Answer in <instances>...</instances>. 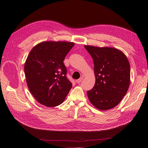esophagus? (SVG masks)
Listing matches in <instances>:
<instances>
[{
    "label": "esophagus",
    "mask_w": 148,
    "mask_h": 148,
    "mask_svg": "<svg viewBox=\"0 0 148 148\" xmlns=\"http://www.w3.org/2000/svg\"><path fill=\"white\" fill-rule=\"evenodd\" d=\"M82 80H83V77H81L80 78H79L78 79H77V80H76V82H77V83H79Z\"/></svg>",
    "instance_id": "esophagus-1"
}]
</instances>
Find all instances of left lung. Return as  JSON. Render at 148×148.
<instances>
[{
  "label": "left lung",
  "instance_id": "8db88e82",
  "mask_svg": "<svg viewBox=\"0 0 148 148\" xmlns=\"http://www.w3.org/2000/svg\"><path fill=\"white\" fill-rule=\"evenodd\" d=\"M94 63L95 86L87 91L97 108L108 110L117 106L126 94L130 83V65L121 51L110 47L85 45Z\"/></svg>",
  "mask_w": 148,
  "mask_h": 148
}]
</instances>
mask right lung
I'll use <instances>...</instances> for the list:
<instances>
[{"instance_id": "1", "label": "right lung", "mask_w": 148, "mask_h": 148, "mask_svg": "<svg viewBox=\"0 0 148 148\" xmlns=\"http://www.w3.org/2000/svg\"><path fill=\"white\" fill-rule=\"evenodd\" d=\"M74 45L68 42H41L28 55L24 66L27 86L42 105H60L72 87L63 61Z\"/></svg>"}]
</instances>
